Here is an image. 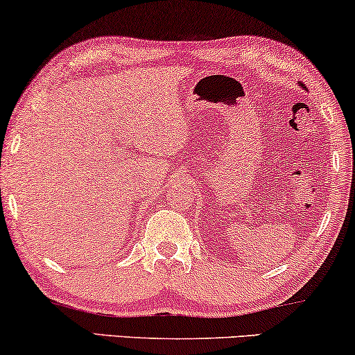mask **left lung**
<instances>
[{
    "label": "left lung",
    "instance_id": "8db88e82",
    "mask_svg": "<svg viewBox=\"0 0 355 355\" xmlns=\"http://www.w3.org/2000/svg\"><path fill=\"white\" fill-rule=\"evenodd\" d=\"M300 87H303V89H306V86L303 85V83H300Z\"/></svg>",
    "mask_w": 355,
    "mask_h": 355
}]
</instances>
